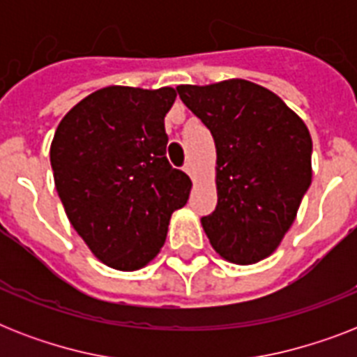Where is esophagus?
Returning <instances> with one entry per match:
<instances>
[{"mask_svg":"<svg viewBox=\"0 0 357 357\" xmlns=\"http://www.w3.org/2000/svg\"><path fill=\"white\" fill-rule=\"evenodd\" d=\"M183 170H185V172H187V174H189V176H190V178H192V179H195V167H192V162H187V165H185V168H183Z\"/></svg>","mask_w":357,"mask_h":357,"instance_id":"obj_1","label":"esophagus"}]
</instances>
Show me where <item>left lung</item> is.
Returning a JSON list of instances; mask_svg holds the SVG:
<instances>
[{
    "mask_svg": "<svg viewBox=\"0 0 357 357\" xmlns=\"http://www.w3.org/2000/svg\"><path fill=\"white\" fill-rule=\"evenodd\" d=\"M217 148V209L202 218L220 257L254 265L280 246L311 185V135L280 96L246 79L179 85Z\"/></svg>",
    "mask_w": 357,
    "mask_h": 357,
    "instance_id": "8db88e82",
    "label": "left lung"
}]
</instances>
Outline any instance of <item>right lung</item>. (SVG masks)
<instances>
[{"label":"right lung","mask_w":357,"mask_h":357,"mask_svg":"<svg viewBox=\"0 0 357 357\" xmlns=\"http://www.w3.org/2000/svg\"><path fill=\"white\" fill-rule=\"evenodd\" d=\"M176 89L105 86L64 114L50 161L70 224L98 259L139 271L159 252L192 181L170 167L165 116Z\"/></svg>","instance_id":"add662e5"}]
</instances>
